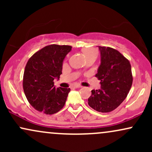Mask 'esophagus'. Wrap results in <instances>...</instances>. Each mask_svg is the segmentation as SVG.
<instances>
[{
	"instance_id": "1",
	"label": "esophagus",
	"mask_w": 152,
	"mask_h": 152,
	"mask_svg": "<svg viewBox=\"0 0 152 152\" xmlns=\"http://www.w3.org/2000/svg\"><path fill=\"white\" fill-rule=\"evenodd\" d=\"M81 85H78V84H76V85H74V86H71V88H81Z\"/></svg>"
}]
</instances>
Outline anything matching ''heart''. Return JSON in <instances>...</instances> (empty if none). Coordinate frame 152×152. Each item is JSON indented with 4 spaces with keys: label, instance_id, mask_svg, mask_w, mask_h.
I'll return each instance as SVG.
<instances>
[{
    "label": "heart",
    "instance_id": "b5f03b06",
    "mask_svg": "<svg viewBox=\"0 0 152 152\" xmlns=\"http://www.w3.org/2000/svg\"><path fill=\"white\" fill-rule=\"evenodd\" d=\"M84 54H85V56H86V58L87 57L90 56H92V55L96 56V50H93V49L86 50H84Z\"/></svg>",
    "mask_w": 152,
    "mask_h": 152
}]
</instances>
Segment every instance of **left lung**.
<instances>
[{"instance_id": "1", "label": "left lung", "mask_w": 152, "mask_h": 152, "mask_svg": "<svg viewBox=\"0 0 152 152\" xmlns=\"http://www.w3.org/2000/svg\"><path fill=\"white\" fill-rule=\"evenodd\" d=\"M101 65L96 77L101 89L92 90L88 99L90 107L102 113L114 111L126 98L133 82L129 61L114 48L99 46Z\"/></svg>"}]
</instances>
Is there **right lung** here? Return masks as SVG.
<instances>
[{
	"instance_id": "add662e5",
	"label": "right lung",
	"mask_w": 152,
	"mask_h": 152,
	"mask_svg": "<svg viewBox=\"0 0 152 152\" xmlns=\"http://www.w3.org/2000/svg\"><path fill=\"white\" fill-rule=\"evenodd\" d=\"M72 46L51 44L36 52L24 70L23 88L26 99L35 109L53 114L65 105L69 88H56L53 80L62 74L63 61Z\"/></svg>"
}]
</instances>
